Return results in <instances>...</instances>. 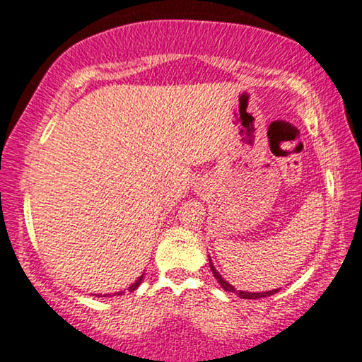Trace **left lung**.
Returning <instances> with one entry per match:
<instances>
[{
	"mask_svg": "<svg viewBox=\"0 0 362 362\" xmlns=\"http://www.w3.org/2000/svg\"><path fill=\"white\" fill-rule=\"evenodd\" d=\"M209 266H211V271H213L214 278L218 279L219 284H221V288H223L224 291H228V293L238 294L239 298H243V299H259V298H266V296H273L274 293H278V291H279V289H273V291H264V293H247V291H238L236 288H234V286H231V284L228 283V281H224V279L221 278V274H219L218 271H216V267L213 266V261H211V257H209Z\"/></svg>",
	"mask_w": 362,
	"mask_h": 362,
	"instance_id": "8db88e82",
	"label": "left lung"
}]
</instances>
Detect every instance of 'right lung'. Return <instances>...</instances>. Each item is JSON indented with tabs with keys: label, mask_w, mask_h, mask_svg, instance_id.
Instances as JSON below:
<instances>
[{
	"label": "right lung",
	"mask_w": 362,
	"mask_h": 362,
	"mask_svg": "<svg viewBox=\"0 0 362 362\" xmlns=\"http://www.w3.org/2000/svg\"><path fill=\"white\" fill-rule=\"evenodd\" d=\"M143 278H144V274H141V276H139V278H138V279H136V281H134V283L129 286V288H128V289L131 291V293H133V291H134V289H138V286L141 284V281H143ZM121 294H123V291H119V293H115V296H121ZM95 296H98V298H105V296H106V294H105V296L95 294Z\"/></svg>",
	"instance_id": "1"
}]
</instances>
